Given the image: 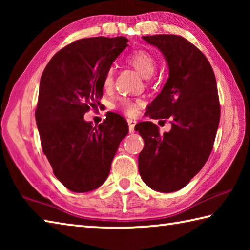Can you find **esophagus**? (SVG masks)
I'll return each mask as SVG.
<instances>
[{
	"mask_svg": "<svg viewBox=\"0 0 250 250\" xmlns=\"http://www.w3.org/2000/svg\"><path fill=\"white\" fill-rule=\"evenodd\" d=\"M126 122H128V125H129V132L133 133L134 132V125H135V124H137V121L133 120V119H126Z\"/></svg>",
	"mask_w": 250,
	"mask_h": 250,
	"instance_id": "1",
	"label": "esophagus"
}]
</instances>
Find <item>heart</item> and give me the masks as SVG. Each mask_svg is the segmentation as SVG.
Masks as SVG:
<instances>
[{
  "label": "heart",
  "instance_id": "heart-1",
  "mask_svg": "<svg viewBox=\"0 0 250 250\" xmlns=\"http://www.w3.org/2000/svg\"><path fill=\"white\" fill-rule=\"evenodd\" d=\"M126 62L130 66H132L143 78L146 79L151 78L156 69L155 58L149 52H146V50L139 49L131 53L128 58H126ZM113 78H115V69L112 67H110L105 71L103 79V87L104 90L111 89L113 86ZM142 104L143 101L140 99L133 100L130 98H120L119 103H118V108L126 116H134L137 115L139 108Z\"/></svg>",
  "mask_w": 250,
  "mask_h": 250
}]
</instances>
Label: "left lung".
<instances>
[{"mask_svg": "<svg viewBox=\"0 0 250 250\" xmlns=\"http://www.w3.org/2000/svg\"><path fill=\"white\" fill-rule=\"evenodd\" d=\"M163 54L168 78L147 107L151 119L171 120L160 133L151 121L140 122L145 147L139 154L143 182L162 193L179 191L202 170L213 149L221 107L213 68L196 46L179 35L142 36Z\"/></svg>", "mask_w": 250, "mask_h": 250, "instance_id": "obj_1", "label": "left lung"}]
</instances>
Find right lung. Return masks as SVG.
Masks as SVG:
<instances>
[{
	"instance_id": "add662e5",
	"label": "right lung",
	"mask_w": 250,
	"mask_h": 250,
	"mask_svg": "<svg viewBox=\"0 0 250 250\" xmlns=\"http://www.w3.org/2000/svg\"><path fill=\"white\" fill-rule=\"evenodd\" d=\"M126 46L124 36L76 41L54 55L41 77L35 119L42 149L57 180L75 193L104 184L128 134L117 113L109 112L98 126L83 119L100 105L104 76Z\"/></svg>"
}]
</instances>
